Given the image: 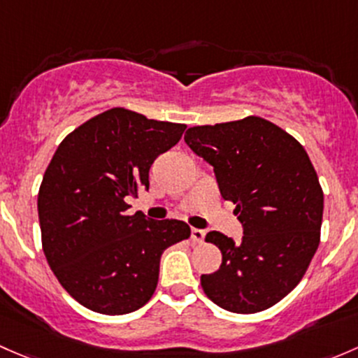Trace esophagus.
Masks as SVG:
<instances>
[{"label": "esophagus", "mask_w": 358, "mask_h": 358, "mask_svg": "<svg viewBox=\"0 0 358 358\" xmlns=\"http://www.w3.org/2000/svg\"><path fill=\"white\" fill-rule=\"evenodd\" d=\"M205 231L203 229H191V239H193L194 243H203V239H205Z\"/></svg>", "instance_id": "obj_1"}]
</instances>
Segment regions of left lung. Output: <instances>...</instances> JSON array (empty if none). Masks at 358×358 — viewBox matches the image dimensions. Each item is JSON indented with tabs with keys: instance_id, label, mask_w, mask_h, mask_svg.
Wrapping results in <instances>:
<instances>
[{
	"instance_id": "obj_1",
	"label": "left lung",
	"mask_w": 358,
	"mask_h": 358,
	"mask_svg": "<svg viewBox=\"0 0 358 358\" xmlns=\"http://www.w3.org/2000/svg\"><path fill=\"white\" fill-rule=\"evenodd\" d=\"M184 141L213 165L220 194L236 205L241 243L210 231L222 252L201 288L215 305L257 314L289 293L307 272L320 241L324 193L303 146L262 117L196 125Z\"/></svg>"
}]
</instances>
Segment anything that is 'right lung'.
Segmentation results:
<instances>
[{"mask_svg": "<svg viewBox=\"0 0 358 358\" xmlns=\"http://www.w3.org/2000/svg\"><path fill=\"white\" fill-rule=\"evenodd\" d=\"M184 124L146 119L117 106L60 143L38 193L43 252L72 298L122 315L148 303L162 253L191 236L186 222L127 215L129 196L150 187V167L178 145Z\"/></svg>", "mask_w": 358, "mask_h": 358, "instance_id": "add662e5", "label": "right lung"}]
</instances>
